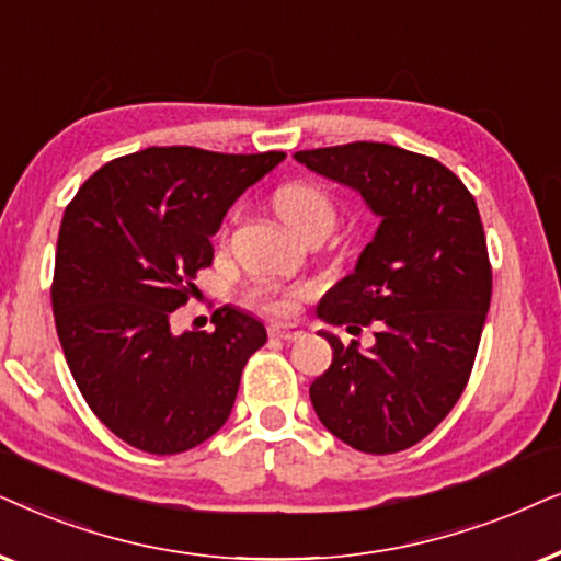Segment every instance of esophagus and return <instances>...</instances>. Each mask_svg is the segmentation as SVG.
Listing matches in <instances>:
<instances>
[{"label": "esophagus", "mask_w": 561, "mask_h": 561, "mask_svg": "<svg viewBox=\"0 0 561 561\" xmlns=\"http://www.w3.org/2000/svg\"><path fill=\"white\" fill-rule=\"evenodd\" d=\"M268 335H272V339H282V341H297L302 335V331H300V325H295V323H272L268 325Z\"/></svg>", "instance_id": "1"}]
</instances>
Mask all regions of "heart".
Returning a JSON list of instances; mask_svg holds the SVG:
<instances>
[{
	"label": "heart",
	"instance_id": "obj_1",
	"mask_svg": "<svg viewBox=\"0 0 561 561\" xmlns=\"http://www.w3.org/2000/svg\"><path fill=\"white\" fill-rule=\"evenodd\" d=\"M274 207L279 218L295 230L297 236L310 228L331 230L335 222V205L331 194L310 182H293L279 186L274 194ZM300 297V289H285L261 285L251 289V300L264 305L272 312H293Z\"/></svg>",
	"mask_w": 561,
	"mask_h": 561
}]
</instances>
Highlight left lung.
Instances as JSON below:
<instances>
[{
	"label": "left lung",
	"mask_w": 561,
	"mask_h": 561,
	"mask_svg": "<svg viewBox=\"0 0 561 561\" xmlns=\"http://www.w3.org/2000/svg\"><path fill=\"white\" fill-rule=\"evenodd\" d=\"M316 174L356 194L379 218L354 272L328 289L318 318L375 346H343L310 385L320 423L367 454H394L428 436L465 392L490 310L492 268L474 197L428 156L390 144L297 151Z\"/></svg>",
	"instance_id": "obj_1"
}]
</instances>
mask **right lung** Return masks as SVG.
Masks as SVG:
<instances>
[{"label": "right lung", "instance_id": "right-lung-1", "mask_svg": "<svg viewBox=\"0 0 561 561\" xmlns=\"http://www.w3.org/2000/svg\"><path fill=\"white\" fill-rule=\"evenodd\" d=\"M285 156L153 146L104 163L66 207L50 289L58 341L87 405L125 444L182 454L228 421L264 323L222 305L213 333H174L171 316L213 264L226 213Z\"/></svg>", "mask_w": 561, "mask_h": 561}]
</instances>
